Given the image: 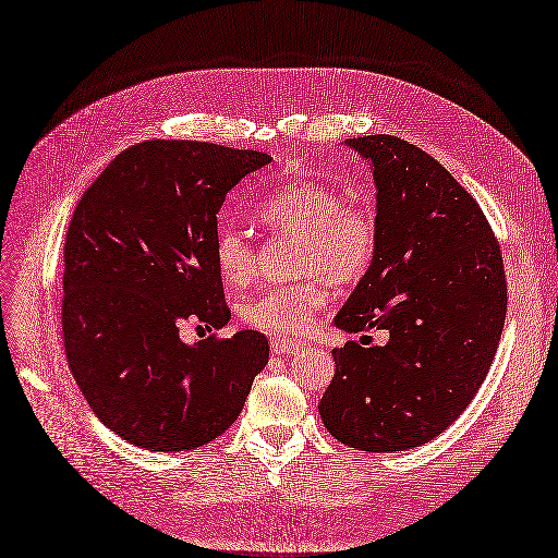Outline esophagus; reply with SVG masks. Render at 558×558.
Here are the masks:
<instances>
[{"instance_id":"34e87169","label":"esophagus","mask_w":558,"mask_h":558,"mask_svg":"<svg viewBox=\"0 0 558 558\" xmlns=\"http://www.w3.org/2000/svg\"><path fill=\"white\" fill-rule=\"evenodd\" d=\"M271 349H274V354H294L299 349V342L296 340H284V338H274Z\"/></svg>"}]
</instances>
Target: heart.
I'll return each mask as SVG.
<instances>
[{
  "instance_id": "obj_1",
  "label": "heart",
  "mask_w": 558,
  "mask_h": 558,
  "mask_svg": "<svg viewBox=\"0 0 558 558\" xmlns=\"http://www.w3.org/2000/svg\"><path fill=\"white\" fill-rule=\"evenodd\" d=\"M255 214L268 230L299 236L294 271L305 276L245 299L241 319L264 333L303 336L331 299L328 280L354 284L373 268L379 247L377 218L367 206L347 202L333 185L311 179L266 193ZM214 255L227 284H245L255 276V247L241 227H220Z\"/></svg>"
}]
</instances>
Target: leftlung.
Listing matches in <instances>:
<instances>
[{
  "label": "left lung",
  "instance_id": "8db88e82",
  "mask_svg": "<svg viewBox=\"0 0 558 558\" xmlns=\"http://www.w3.org/2000/svg\"><path fill=\"white\" fill-rule=\"evenodd\" d=\"M347 144L373 162L379 247L336 326L388 340L333 349L319 416L344 446L407 450L456 423L485 381L508 307L504 257L478 202L416 144Z\"/></svg>",
  "mask_w": 558,
  "mask_h": 558
}]
</instances>
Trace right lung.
Returning a JSON list of instances; mask_svg holds the SVG:
<instances>
[{
	"instance_id": "right-lung-1",
	"label": "right lung",
	"mask_w": 558,
	"mask_h": 558,
	"mask_svg": "<svg viewBox=\"0 0 558 558\" xmlns=\"http://www.w3.org/2000/svg\"><path fill=\"white\" fill-rule=\"evenodd\" d=\"M271 156L193 140L121 151L80 197L64 243L61 331L69 367L102 425L147 450L218 439L268 361L257 331L179 338L189 319L222 328L214 241L225 195Z\"/></svg>"
}]
</instances>
